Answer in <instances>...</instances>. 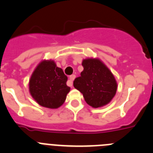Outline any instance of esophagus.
Here are the masks:
<instances>
[{
	"instance_id": "1",
	"label": "esophagus",
	"mask_w": 153,
	"mask_h": 153,
	"mask_svg": "<svg viewBox=\"0 0 153 153\" xmlns=\"http://www.w3.org/2000/svg\"><path fill=\"white\" fill-rule=\"evenodd\" d=\"M76 76L74 75V74H73V75L70 76V79H69V82H68V85L70 86H73V81L74 80V79H75Z\"/></svg>"
}]
</instances>
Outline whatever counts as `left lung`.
Instances as JSON below:
<instances>
[{
  "label": "left lung",
  "instance_id": "obj_1",
  "mask_svg": "<svg viewBox=\"0 0 153 153\" xmlns=\"http://www.w3.org/2000/svg\"><path fill=\"white\" fill-rule=\"evenodd\" d=\"M83 70L74 81V86L83 93L85 101L93 108L109 103L116 95L114 76L100 59L88 58L82 62Z\"/></svg>",
  "mask_w": 153,
  "mask_h": 153
}]
</instances>
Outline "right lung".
Segmentation results:
<instances>
[{"instance_id": "1", "label": "right lung", "mask_w": 153, "mask_h": 153, "mask_svg": "<svg viewBox=\"0 0 153 153\" xmlns=\"http://www.w3.org/2000/svg\"><path fill=\"white\" fill-rule=\"evenodd\" d=\"M67 81V76L53 60H43L31 75L30 93L40 106L56 109L63 105L70 90Z\"/></svg>"}]
</instances>
